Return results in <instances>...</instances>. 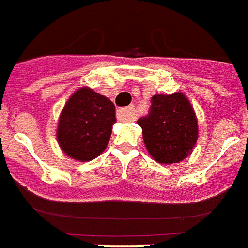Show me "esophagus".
Instances as JSON below:
<instances>
[{
	"label": "esophagus",
	"instance_id": "1",
	"mask_svg": "<svg viewBox=\"0 0 248 248\" xmlns=\"http://www.w3.org/2000/svg\"><path fill=\"white\" fill-rule=\"evenodd\" d=\"M118 116L119 119L123 122H129V120H133L137 116V110L133 105L128 106V108H123V109L118 110Z\"/></svg>",
	"mask_w": 248,
	"mask_h": 248
}]
</instances>
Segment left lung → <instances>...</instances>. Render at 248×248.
<instances>
[{"mask_svg": "<svg viewBox=\"0 0 248 248\" xmlns=\"http://www.w3.org/2000/svg\"><path fill=\"white\" fill-rule=\"evenodd\" d=\"M148 115L138 120L149 155L172 165L189 156L198 140L195 111L184 93L155 95Z\"/></svg>", "mask_w": 248, "mask_h": 248, "instance_id": "left-lung-1", "label": "left lung"}]
</instances>
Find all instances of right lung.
I'll list each match as a JSON object with an SVG mask.
<instances>
[{
	"label": "right lung",
	"instance_id": "add662e5",
	"mask_svg": "<svg viewBox=\"0 0 248 248\" xmlns=\"http://www.w3.org/2000/svg\"><path fill=\"white\" fill-rule=\"evenodd\" d=\"M115 122L114 104L82 87L69 97L61 112L57 128L59 147L76 161H91L106 148Z\"/></svg>",
	"mask_w": 248,
	"mask_h": 248
}]
</instances>
